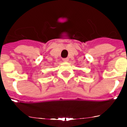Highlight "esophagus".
I'll list each match as a JSON object with an SVG mask.
<instances>
[{"mask_svg": "<svg viewBox=\"0 0 127 127\" xmlns=\"http://www.w3.org/2000/svg\"><path fill=\"white\" fill-rule=\"evenodd\" d=\"M63 60L64 62H67V61H68V60H69V59L68 58H64Z\"/></svg>", "mask_w": 127, "mask_h": 127, "instance_id": "obj_1", "label": "esophagus"}]
</instances>
